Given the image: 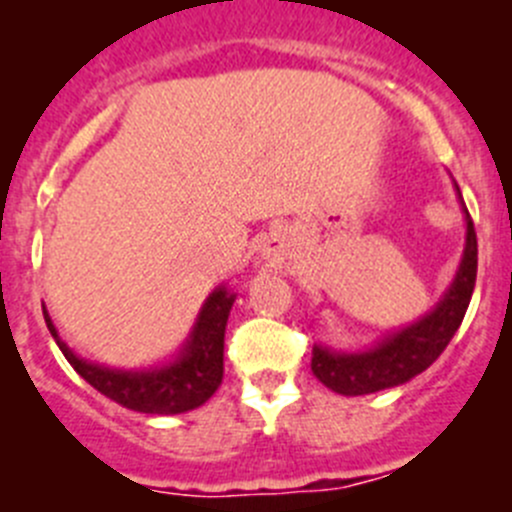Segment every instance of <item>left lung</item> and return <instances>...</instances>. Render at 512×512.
Listing matches in <instances>:
<instances>
[{"label":"left lung","mask_w":512,"mask_h":512,"mask_svg":"<svg viewBox=\"0 0 512 512\" xmlns=\"http://www.w3.org/2000/svg\"><path fill=\"white\" fill-rule=\"evenodd\" d=\"M459 200H462V192H459ZM462 210L467 215V241H464L462 264H459L452 287L444 292L437 307L424 314L419 322L383 337L378 345L363 350V353H335L330 348L314 345L312 373L330 391L342 393V396H365V393L401 386V383L411 381L414 375L424 373L444 353L454 332L462 325L477 279L475 225H472L464 203Z\"/></svg>","instance_id":"left-lung-1"}]
</instances>
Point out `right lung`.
<instances>
[{
	"instance_id": "add662e5",
	"label": "right lung",
	"mask_w": 512,
	"mask_h": 512,
	"mask_svg": "<svg viewBox=\"0 0 512 512\" xmlns=\"http://www.w3.org/2000/svg\"><path fill=\"white\" fill-rule=\"evenodd\" d=\"M233 302H236V294H231L225 287L215 289L205 299L180 355L172 363L149 370L106 368V365L78 358L58 337L48 309L42 307V314H45L50 335L63 350L65 360L98 393L131 411L170 416L198 409L218 391L220 381H223L225 325H228Z\"/></svg>"
}]
</instances>
